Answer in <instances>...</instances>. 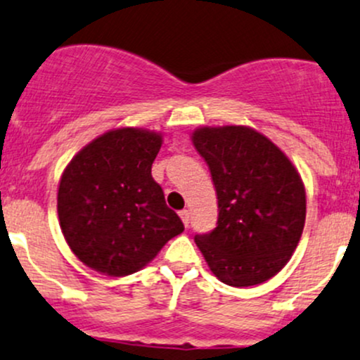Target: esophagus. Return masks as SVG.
Wrapping results in <instances>:
<instances>
[{"mask_svg": "<svg viewBox=\"0 0 360 360\" xmlns=\"http://www.w3.org/2000/svg\"><path fill=\"white\" fill-rule=\"evenodd\" d=\"M179 217H181V220H183V224L188 227V224H189V210H181L179 212Z\"/></svg>", "mask_w": 360, "mask_h": 360, "instance_id": "esophagus-1", "label": "esophagus"}]
</instances>
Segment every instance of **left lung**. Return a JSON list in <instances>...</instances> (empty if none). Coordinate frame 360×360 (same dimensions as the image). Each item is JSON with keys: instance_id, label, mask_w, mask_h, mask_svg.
<instances>
[{"instance_id": "1", "label": "left lung", "mask_w": 360, "mask_h": 360, "mask_svg": "<svg viewBox=\"0 0 360 360\" xmlns=\"http://www.w3.org/2000/svg\"><path fill=\"white\" fill-rule=\"evenodd\" d=\"M193 143L210 169L217 227L195 243L220 282H266L289 262L306 220L301 176L266 136L246 126L200 128Z\"/></svg>"}]
</instances>
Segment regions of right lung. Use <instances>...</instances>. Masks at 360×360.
Segmentation results:
<instances>
[{
	"mask_svg": "<svg viewBox=\"0 0 360 360\" xmlns=\"http://www.w3.org/2000/svg\"><path fill=\"white\" fill-rule=\"evenodd\" d=\"M159 133L108 131L82 148L63 172L58 217L66 243L86 266L131 275L184 231L152 177Z\"/></svg>",
	"mask_w": 360,
	"mask_h": 360,
	"instance_id": "add662e5",
	"label": "right lung"
}]
</instances>
